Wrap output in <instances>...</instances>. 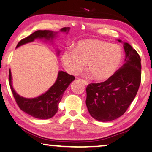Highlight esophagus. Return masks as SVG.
<instances>
[{
    "label": "esophagus",
    "mask_w": 152,
    "mask_h": 152,
    "mask_svg": "<svg viewBox=\"0 0 152 152\" xmlns=\"http://www.w3.org/2000/svg\"><path fill=\"white\" fill-rule=\"evenodd\" d=\"M80 80H81V81L83 82V83L84 84H85V85L86 86H87L88 85V82L87 81V80H84V79H82V78H80Z\"/></svg>",
    "instance_id": "1"
}]
</instances>
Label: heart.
<instances>
[{"label":"heart","mask_w":152,"mask_h":152,"mask_svg":"<svg viewBox=\"0 0 152 152\" xmlns=\"http://www.w3.org/2000/svg\"><path fill=\"white\" fill-rule=\"evenodd\" d=\"M121 48L116 44L98 39H86L78 42L74 51L66 50L62 55V62L67 72L76 75L85 68L96 80L110 78L122 60Z\"/></svg>","instance_id":"1"}]
</instances>
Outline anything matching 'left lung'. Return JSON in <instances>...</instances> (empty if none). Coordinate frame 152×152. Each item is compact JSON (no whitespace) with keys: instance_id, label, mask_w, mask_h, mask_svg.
Masks as SVG:
<instances>
[{"instance_id":"left-lung-1","label":"left lung","mask_w":152,"mask_h":152,"mask_svg":"<svg viewBox=\"0 0 152 152\" xmlns=\"http://www.w3.org/2000/svg\"><path fill=\"white\" fill-rule=\"evenodd\" d=\"M121 42L120 40H118ZM125 63L104 82L86 88V106L92 117L99 121L118 118L127 111L141 83V59L128 43L124 45Z\"/></svg>"}]
</instances>
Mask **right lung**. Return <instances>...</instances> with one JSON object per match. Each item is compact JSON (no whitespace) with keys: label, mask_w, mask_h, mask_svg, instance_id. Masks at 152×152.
<instances>
[{"label":"right lung","mask_w":152,"mask_h":152,"mask_svg":"<svg viewBox=\"0 0 152 152\" xmlns=\"http://www.w3.org/2000/svg\"><path fill=\"white\" fill-rule=\"evenodd\" d=\"M69 27L61 28V31L66 32ZM56 33L49 30H38L31 34L26 38H23L19 42L17 47L25 43L34 41L36 38L53 39ZM75 77L64 72H59L57 80L54 85L45 93L36 98H24L19 95L12 86V76L10 70L9 71V83L10 89L14 96L16 103L21 110L24 111L30 116L40 119H48L52 118L57 113L58 104L62 99L64 92Z\"/></svg>","instance_id":"1"}]
</instances>
